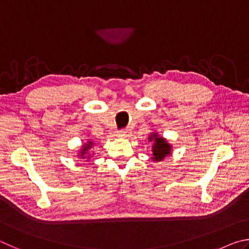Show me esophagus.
Here are the masks:
<instances>
[{
  "label": "esophagus",
  "mask_w": 249,
  "mask_h": 249,
  "mask_svg": "<svg viewBox=\"0 0 249 249\" xmlns=\"http://www.w3.org/2000/svg\"><path fill=\"white\" fill-rule=\"evenodd\" d=\"M117 136L123 137V138L129 137L130 136V129H128V128H122V129H120L119 132H117Z\"/></svg>",
  "instance_id": "34e87169"
}]
</instances>
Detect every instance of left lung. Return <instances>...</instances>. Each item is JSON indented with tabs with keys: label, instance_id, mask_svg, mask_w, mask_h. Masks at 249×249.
Listing matches in <instances>:
<instances>
[{
	"label": "left lung",
	"instance_id": "1",
	"mask_svg": "<svg viewBox=\"0 0 249 249\" xmlns=\"http://www.w3.org/2000/svg\"><path fill=\"white\" fill-rule=\"evenodd\" d=\"M149 141L155 142L153 146V159L156 160V161H160V160H162L166 156L171 153V146L168 144L165 138L158 137L157 133H155L151 135V136H149Z\"/></svg>",
	"mask_w": 249,
	"mask_h": 249
}]
</instances>
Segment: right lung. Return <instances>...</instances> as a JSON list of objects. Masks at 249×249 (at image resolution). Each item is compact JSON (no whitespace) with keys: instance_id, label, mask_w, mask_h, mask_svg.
Here are the masks:
<instances>
[{"instance_id":"right-lung-1","label":"right lung","mask_w":249,"mask_h":249,"mask_svg":"<svg viewBox=\"0 0 249 249\" xmlns=\"http://www.w3.org/2000/svg\"><path fill=\"white\" fill-rule=\"evenodd\" d=\"M92 146H93V142H88V144L83 145L82 150L80 151V156H81V157H82L83 159L86 158V155H87V153H88V150H89Z\"/></svg>"}]
</instances>
